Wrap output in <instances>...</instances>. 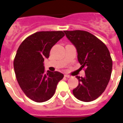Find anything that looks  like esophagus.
Masks as SVG:
<instances>
[{"mask_svg": "<svg viewBox=\"0 0 123 123\" xmlns=\"http://www.w3.org/2000/svg\"><path fill=\"white\" fill-rule=\"evenodd\" d=\"M64 76L66 78H70L71 77V76L68 75V74H64Z\"/></svg>", "mask_w": 123, "mask_h": 123, "instance_id": "esophagus-1", "label": "esophagus"}]
</instances>
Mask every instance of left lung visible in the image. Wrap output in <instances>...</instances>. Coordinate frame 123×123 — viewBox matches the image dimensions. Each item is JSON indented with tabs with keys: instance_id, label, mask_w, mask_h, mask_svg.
Instances as JSON below:
<instances>
[{
	"instance_id": "1",
	"label": "left lung",
	"mask_w": 123,
	"mask_h": 123,
	"mask_svg": "<svg viewBox=\"0 0 123 123\" xmlns=\"http://www.w3.org/2000/svg\"><path fill=\"white\" fill-rule=\"evenodd\" d=\"M64 31L76 48L78 61L85 71V77L76 76L79 84L73 93L80 100L93 101L101 95L110 80L112 68L110 52L100 40L88 31Z\"/></svg>"
}]
</instances>
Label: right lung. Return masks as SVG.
<instances>
[{
    "label": "right lung",
    "instance_id": "add662e5",
    "mask_svg": "<svg viewBox=\"0 0 123 123\" xmlns=\"http://www.w3.org/2000/svg\"><path fill=\"white\" fill-rule=\"evenodd\" d=\"M64 35L62 31L36 32L25 39L17 50L14 60L16 77L25 94L33 101L49 100L63 78V74L58 71L46 73L43 62L49 57L52 47Z\"/></svg>",
    "mask_w": 123,
    "mask_h": 123
}]
</instances>
